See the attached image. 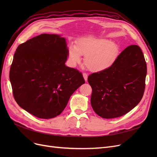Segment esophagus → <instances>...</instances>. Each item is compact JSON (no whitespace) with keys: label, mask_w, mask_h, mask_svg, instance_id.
Instances as JSON below:
<instances>
[{"label":"esophagus","mask_w":157,"mask_h":157,"mask_svg":"<svg viewBox=\"0 0 157 157\" xmlns=\"http://www.w3.org/2000/svg\"><path fill=\"white\" fill-rule=\"evenodd\" d=\"M83 77L84 78L85 81L87 82V80H88V75L86 73H83Z\"/></svg>","instance_id":"obj_1"}]
</instances>
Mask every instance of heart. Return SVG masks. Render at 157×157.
<instances>
[{"label":"heart","instance_id":"1","mask_svg":"<svg viewBox=\"0 0 157 157\" xmlns=\"http://www.w3.org/2000/svg\"><path fill=\"white\" fill-rule=\"evenodd\" d=\"M119 54V47L115 42L105 39H83L76 46H71L68 51L71 66L81 61L84 56V64L92 72H102L111 67Z\"/></svg>","mask_w":157,"mask_h":157}]
</instances>
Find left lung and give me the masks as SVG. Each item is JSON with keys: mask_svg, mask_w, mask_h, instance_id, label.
I'll use <instances>...</instances> for the list:
<instances>
[{"mask_svg": "<svg viewBox=\"0 0 157 157\" xmlns=\"http://www.w3.org/2000/svg\"><path fill=\"white\" fill-rule=\"evenodd\" d=\"M146 75L147 64L141 48L137 45L127 47L111 67L88 78L95 113L103 118H113L130 111L144 96Z\"/></svg>", "mask_w": 157, "mask_h": 157, "instance_id": "obj_1", "label": "left lung"}]
</instances>
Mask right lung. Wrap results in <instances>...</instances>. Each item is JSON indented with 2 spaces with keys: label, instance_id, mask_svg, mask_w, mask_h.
<instances>
[{
  "label": "right lung",
  "instance_id": "1",
  "mask_svg": "<svg viewBox=\"0 0 157 157\" xmlns=\"http://www.w3.org/2000/svg\"><path fill=\"white\" fill-rule=\"evenodd\" d=\"M66 39L42 34L19 45L10 70L13 95L23 109L39 118L61 113L85 81L81 73L67 67Z\"/></svg>",
  "mask_w": 157,
  "mask_h": 157
}]
</instances>
